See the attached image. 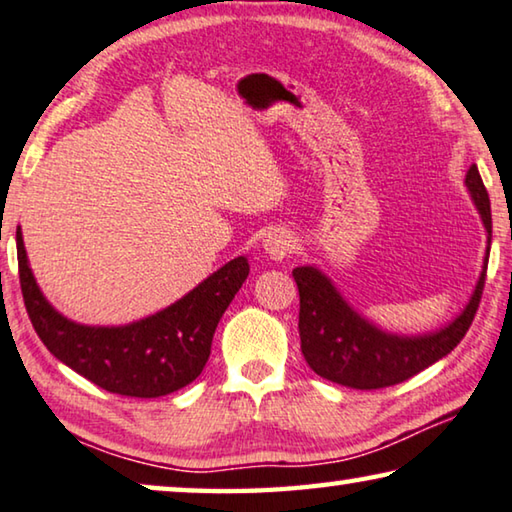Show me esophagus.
I'll return each instance as SVG.
<instances>
[{
  "mask_svg": "<svg viewBox=\"0 0 512 512\" xmlns=\"http://www.w3.org/2000/svg\"><path fill=\"white\" fill-rule=\"evenodd\" d=\"M295 235L286 229H270L263 238V249L265 254L274 258V261H281V258L290 256L295 251Z\"/></svg>",
  "mask_w": 512,
  "mask_h": 512,
  "instance_id": "esophagus-1",
  "label": "esophagus"
}]
</instances>
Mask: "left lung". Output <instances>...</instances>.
<instances>
[{
	"label": "left lung",
	"mask_w": 512,
	"mask_h": 512,
	"mask_svg": "<svg viewBox=\"0 0 512 512\" xmlns=\"http://www.w3.org/2000/svg\"><path fill=\"white\" fill-rule=\"evenodd\" d=\"M467 190L474 199L487 231V254L483 272L465 311L451 325L423 336H396L377 329L373 322L361 318L343 300L325 274L316 267H295L293 277L300 290V338L302 355L313 373L329 382L352 389H384L405 382L446 357L474 322L481 304L487 258L492 242L490 196L478 174L476 164L467 171Z\"/></svg>",
	"instance_id": "1"
}]
</instances>
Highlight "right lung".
Wrapping results in <instances>:
<instances>
[{
    "mask_svg": "<svg viewBox=\"0 0 512 512\" xmlns=\"http://www.w3.org/2000/svg\"><path fill=\"white\" fill-rule=\"evenodd\" d=\"M15 242L22 300L45 348L100 389L130 398L167 396L201 375L217 322L249 274L247 258L238 256L155 316L86 327L52 309L31 274L20 229Z\"/></svg>",
    "mask_w": 512,
    "mask_h": 512,
    "instance_id": "1",
    "label": "right lung"
}]
</instances>
